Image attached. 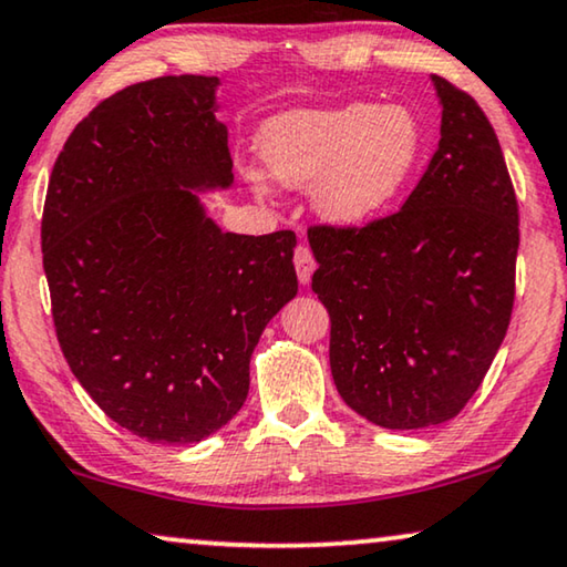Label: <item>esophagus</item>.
I'll use <instances>...</instances> for the list:
<instances>
[{
  "instance_id": "obj_1",
  "label": "esophagus",
  "mask_w": 567,
  "mask_h": 567,
  "mask_svg": "<svg viewBox=\"0 0 567 567\" xmlns=\"http://www.w3.org/2000/svg\"><path fill=\"white\" fill-rule=\"evenodd\" d=\"M292 261H295V269H298V280L302 285H308L312 272H316V257H312V251L308 247H298L295 249Z\"/></svg>"
}]
</instances>
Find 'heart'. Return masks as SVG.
Instances as JSON below:
<instances>
[{
	"label": "heart",
	"mask_w": 567,
	"mask_h": 567,
	"mask_svg": "<svg viewBox=\"0 0 567 567\" xmlns=\"http://www.w3.org/2000/svg\"><path fill=\"white\" fill-rule=\"evenodd\" d=\"M420 152L417 116L396 104L300 109L269 120L259 134L267 175L285 188H310L312 210L341 229L390 208L415 175ZM244 177L267 196L265 175Z\"/></svg>",
	"instance_id": "heart-1"
}]
</instances>
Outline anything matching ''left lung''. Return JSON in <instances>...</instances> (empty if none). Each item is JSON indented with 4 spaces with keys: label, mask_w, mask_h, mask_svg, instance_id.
Segmentation results:
<instances>
[{
    "label": "left lung",
    "mask_w": 567,
    "mask_h": 567,
    "mask_svg": "<svg viewBox=\"0 0 567 567\" xmlns=\"http://www.w3.org/2000/svg\"><path fill=\"white\" fill-rule=\"evenodd\" d=\"M433 86L441 142L404 206L364 229L308 231L336 390L386 430L458 415L514 306L519 208L499 140L468 94L441 75Z\"/></svg>",
    "instance_id": "8db88e82"
}]
</instances>
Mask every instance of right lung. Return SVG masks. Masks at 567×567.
Listing matches in <instances>:
<instances>
[{
  "instance_id": "1",
  "label": "right lung",
  "mask_w": 567,
  "mask_h": 567,
  "mask_svg": "<svg viewBox=\"0 0 567 567\" xmlns=\"http://www.w3.org/2000/svg\"><path fill=\"white\" fill-rule=\"evenodd\" d=\"M216 75L122 89L71 132L42 210L53 323L101 410L188 445L249 394L265 326L298 295L292 231H221L198 193L231 188Z\"/></svg>"
}]
</instances>
